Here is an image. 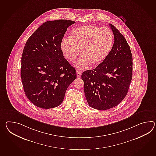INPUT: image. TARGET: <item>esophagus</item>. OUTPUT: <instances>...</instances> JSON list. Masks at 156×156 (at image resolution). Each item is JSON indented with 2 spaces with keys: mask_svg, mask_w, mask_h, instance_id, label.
<instances>
[{
  "mask_svg": "<svg viewBox=\"0 0 156 156\" xmlns=\"http://www.w3.org/2000/svg\"><path fill=\"white\" fill-rule=\"evenodd\" d=\"M76 76H77V77H78V78H80V76H81V73L80 72V71L76 70Z\"/></svg>",
  "mask_w": 156,
  "mask_h": 156,
  "instance_id": "34e87169",
  "label": "esophagus"
}]
</instances>
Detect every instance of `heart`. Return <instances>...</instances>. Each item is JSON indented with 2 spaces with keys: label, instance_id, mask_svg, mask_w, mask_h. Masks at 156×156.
<instances>
[{
  "label": "heart",
  "instance_id": "obj_1",
  "mask_svg": "<svg viewBox=\"0 0 156 156\" xmlns=\"http://www.w3.org/2000/svg\"><path fill=\"white\" fill-rule=\"evenodd\" d=\"M114 42L111 30L88 24L74 29L70 38H64L60 42V48L66 59L76 64L79 70L86 69L90 66H96L108 56Z\"/></svg>",
  "mask_w": 156,
  "mask_h": 156
}]
</instances>
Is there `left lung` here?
<instances>
[{
  "instance_id": "8db88e82",
  "label": "left lung",
  "mask_w": 156,
  "mask_h": 156,
  "mask_svg": "<svg viewBox=\"0 0 156 156\" xmlns=\"http://www.w3.org/2000/svg\"><path fill=\"white\" fill-rule=\"evenodd\" d=\"M114 43L108 56L81 78L88 105L97 110L114 108L128 94L133 75V58L128 42L118 29L110 24Z\"/></svg>"
}]
</instances>
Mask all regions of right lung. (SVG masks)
I'll return each mask as SVG.
<instances>
[{"mask_svg":"<svg viewBox=\"0 0 156 156\" xmlns=\"http://www.w3.org/2000/svg\"><path fill=\"white\" fill-rule=\"evenodd\" d=\"M76 22L47 21L28 39L22 55L21 76L28 99L48 109L62 103L66 90L76 78V70L60 48L67 28Z\"/></svg>","mask_w":156,"mask_h":156,"instance_id":"add662e5","label":"right lung"}]
</instances>
